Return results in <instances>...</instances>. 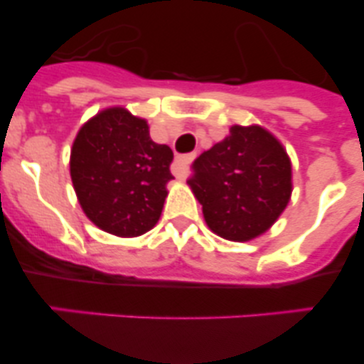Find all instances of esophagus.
I'll return each instance as SVG.
<instances>
[{
    "label": "esophagus",
    "mask_w": 364,
    "mask_h": 364,
    "mask_svg": "<svg viewBox=\"0 0 364 364\" xmlns=\"http://www.w3.org/2000/svg\"><path fill=\"white\" fill-rule=\"evenodd\" d=\"M193 159H195V154L178 155V157H176V161L173 162V173H175L176 178L184 180L186 176H188L189 164H191V162H193Z\"/></svg>",
    "instance_id": "1"
}]
</instances>
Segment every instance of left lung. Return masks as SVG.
I'll list each match as a JSON object with an SVG mask.
<instances>
[{"mask_svg": "<svg viewBox=\"0 0 364 364\" xmlns=\"http://www.w3.org/2000/svg\"><path fill=\"white\" fill-rule=\"evenodd\" d=\"M191 186L214 234L250 241L268 230L291 196V162L264 128L234 124L193 162Z\"/></svg>", "mask_w": 364, "mask_h": 364, "instance_id": "obj_1", "label": "left lung"}]
</instances>
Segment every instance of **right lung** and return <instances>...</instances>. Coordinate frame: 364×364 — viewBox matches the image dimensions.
<instances>
[{
  "instance_id": "right-lung-1",
  "label": "right lung",
  "mask_w": 364,
  "mask_h": 364,
  "mask_svg": "<svg viewBox=\"0 0 364 364\" xmlns=\"http://www.w3.org/2000/svg\"><path fill=\"white\" fill-rule=\"evenodd\" d=\"M171 148L123 107L96 114L71 148V180L85 216L102 230L136 237L155 227L173 178Z\"/></svg>"
}]
</instances>
